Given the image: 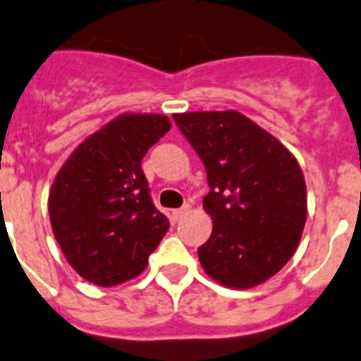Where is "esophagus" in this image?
Here are the masks:
<instances>
[{
  "label": "esophagus",
  "mask_w": 361,
  "mask_h": 361,
  "mask_svg": "<svg viewBox=\"0 0 361 361\" xmlns=\"http://www.w3.org/2000/svg\"><path fill=\"white\" fill-rule=\"evenodd\" d=\"M189 211H190V207L189 205H183V207H181V209H176V211H172V219H174V221H180L181 218H185V216L189 214Z\"/></svg>",
  "instance_id": "esophagus-1"
}]
</instances>
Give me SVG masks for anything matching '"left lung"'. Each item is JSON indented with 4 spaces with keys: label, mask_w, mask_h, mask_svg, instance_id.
<instances>
[{
    "label": "left lung",
    "mask_w": 361,
    "mask_h": 361,
    "mask_svg": "<svg viewBox=\"0 0 361 361\" xmlns=\"http://www.w3.org/2000/svg\"><path fill=\"white\" fill-rule=\"evenodd\" d=\"M205 165L203 209L211 238L198 258L233 289L263 283L293 258L307 219V189L296 158L236 111L172 116Z\"/></svg>",
    "instance_id": "8db88e82"
}]
</instances>
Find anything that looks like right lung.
<instances>
[{
    "label": "right lung",
    "mask_w": 361,
    "mask_h": 361,
    "mask_svg": "<svg viewBox=\"0 0 361 361\" xmlns=\"http://www.w3.org/2000/svg\"><path fill=\"white\" fill-rule=\"evenodd\" d=\"M167 116L121 114L81 143L49 194L52 233L78 274L99 287L137 276L169 231L142 171Z\"/></svg>",
    "instance_id": "obj_1"
}]
</instances>
